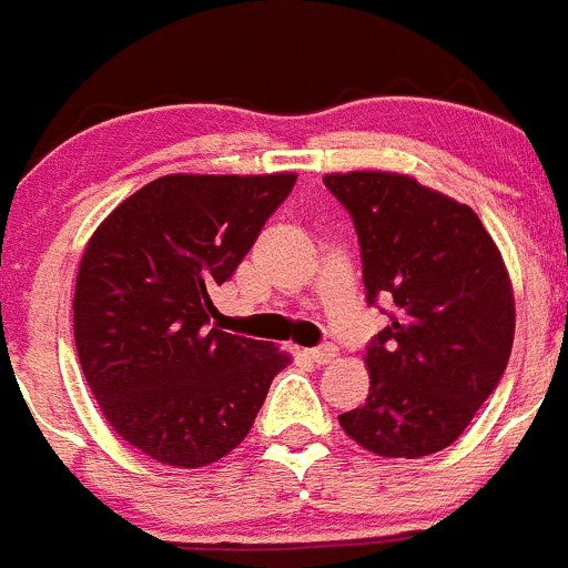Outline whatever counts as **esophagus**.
Returning a JSON list of instances; mask_svg holds the SVG:
<instances>
[{
  "label": "esophagus",
  "mask_w": 568,
  "mask_h": 568,
  "mask_svg": "<svg viewBox=\"0 0 568 568\" xmlns=\"http://www.w3.org/2000/svg\"><path fill=\"white\" fill-rule=\"evenodd\" d=\"M308 356L314 358L316 364H331L333 358H336V344H320V347H314V349H308Z\"/></svg>",
  "instance_id": "1"
}]
</instances>
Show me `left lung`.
I'll return each instance as SVG.
<instances>
[{
    "instance_id": "8db88e82",
    "label": "left lung",
    "mask_w": 568,
    "mask_h": 568,
    "mask_svg": "<svg viewBox=\"0 0 568 568\" xmlns=\"http://www.w3.org/2000/svg\"><path fill=\"white\" fill-rule=\"evenodd\" d=\"M349 212L369 305L392 302L367 344V404L338 415L378 457H428L468 428L510 362L516 305L499 248L468 204L381 171L331 173Z\"/></svg>"
}]
</instances>
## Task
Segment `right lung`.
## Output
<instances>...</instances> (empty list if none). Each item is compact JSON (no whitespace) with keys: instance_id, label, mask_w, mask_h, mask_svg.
Listing matches in <instances>:
<instances>
[{"instance_id":"right-lung-1","label":"right lung","mask_w":568,"mask_h":568,"mask_svg":"<svg viewBox=\"0 0 568 568\" xmlns=\"http://www.w3.org/2000/svg\"><path fill=\"white\" fill-rule=\"evenodd\" d=\"M294 173L153 179L98 226L75 283V347L94 400L151 459L201 468L241 445L274 375L266 342L210 327Z\"/></svg>"}]
</instances>
